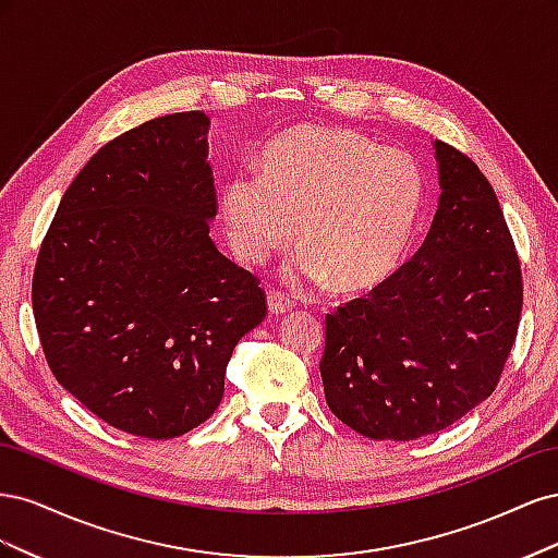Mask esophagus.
I'll list each match as a JSON object with an SVG mask.
<instances>
[{"instance_id": "1", "label": "esophagus", "mask_w": 558, "mask_h": 558, "mask_svg": "<svg viewBox=\"0 0 558 558\" xmlns=\"http://www.w3.org/2000/svg\"><path fill=\"white\" fill-rule=\"evenodd\" d=\"M267 307H269V314H277V316H281V314H286L289 312L291 307H293V302L286 298L283 293H279V291H269V295H267Z\"/></svg>"}]
</instances>
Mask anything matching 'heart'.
I'll return each instance as SVG.
<instances>
[{"label": "heart", "mask_w": 558, "mask_h": 558, "mask_svg": "<svg viewBox=\"0 0 558 558\" xmlns=\"http://www.w3.org/2000/svg\"><path fill=\"white\" fill-rule=\"evenodd\" d=\"M424 207V177L398 148L347 128L300 125L265 148L263 172L242 170L221 193L228 242L256 265L295 244V275L340 293L391 277ZM301 232H296V223Z\"/></svg>", "instance_id": "obj_1"}]
</instances>
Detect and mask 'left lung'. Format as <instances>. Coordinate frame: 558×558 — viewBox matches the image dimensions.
Returning a JSON list of instances; mask_svg holds the SVG:
<instances>
[{"label":"left lung","mask_w":558,"mask_h":558,"mask_svg":"<svg viewBox=\"0 0 558 558\" xmlns=\"http://www.w3.org/2000/svg\"><path fill=\"white\" fill-rule=\"evenodd\" d=\"M440 207L418 253L326 314L320 377L332 414L373 440H416L496 391L517 340L523 281L492 183L435 142Z\"/></svg>","instance_id":"obj_1"}]
</instances>
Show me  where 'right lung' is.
<instances>
[{"instance_id": "1", "label": "right lung", "mask_w": 558, "mask_h": 558, "mask_svg": "<svg viewBox=\"0 0 558 558\" xmlns=\"http://www.w3.org/2000/svg\"><path fill=\"white\" fill-rule=\"evenodd\" d=\"M207 128L181 111L99 148L64 191L32 277L58 384L148 440L214 414L234 344L267 314L260 279L209 238Z\"/></svg>"}]
</instances>
